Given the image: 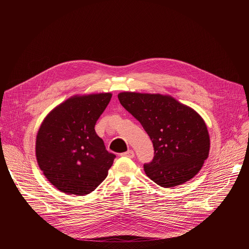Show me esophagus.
Listing matches in <instances>:
<instances>
[{
    "label": "esophagus",
    "mask_w": 249,
    "mask_h": 249,
    "mask_svg": "<svg viewBox=\"0 0 249 249\" xmlns=\"http://www.w3.org/2000/svg\"><path fill=\"white\" fill-rule=\"evenodd\" d=\"M121 156L122 157H127V158H130V159H132V158H134V151H132V150H129V151H127V152H125V153H123V154H121Z\"/></svg>",
    "instance_id": "obj_1"
}]
</instances>
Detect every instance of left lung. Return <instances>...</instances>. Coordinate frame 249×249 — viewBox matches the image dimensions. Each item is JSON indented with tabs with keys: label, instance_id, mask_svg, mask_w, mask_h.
Here are the masks:
<instances>
[{
	"label": "left lung",
	"instance_id": "1",
	"mask_svg": "<svg viewBox=\"0 0 249 249\" xmlns=\"http://www.w3.org/2000/svg\"><path fill=\"white\" fill-rule=\"evenodd\" d=\"M118 99L153 142L154 160L144 165L149 178L164 188L193 178L210 152V136L201 115L167 94L123 91Z\"/></svg>",
	"mask_w": 249,
	"mask_h": 249
}]
</instances>
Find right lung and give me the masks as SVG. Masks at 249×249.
Returning <instances> with one entry per match:
<instances>
[{
    "label": "right lung",
    "instance_id": "add662e5",
    "mask_svg": "<svg viewBox=\"0 0 249 249\" xmlns=\"http://www.w3.org/2000/svg\"><path fill=\"white\" fill-rule=\"evenodd\" d=\"M112 93L77 94L53 108L36 135L35 155L48 181L68 195L85 196L108 174L115 155L94 130Z\"/></svg>",
    "mask_w": 249,
    "mask_h": 249
}]
</instances>
